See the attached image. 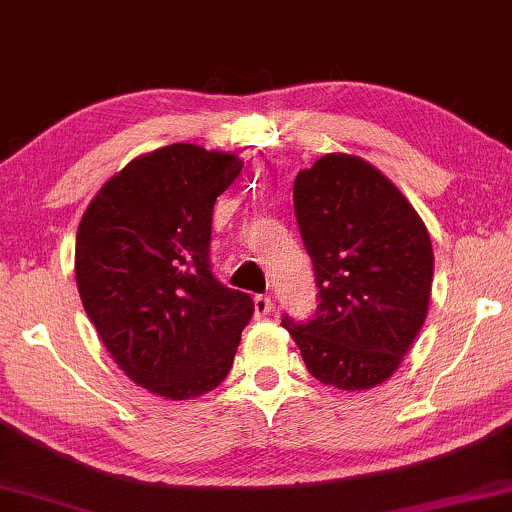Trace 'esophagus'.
Instances as JSON below:
<instances>
[{"instance_id":"34e87169","label":"esophagus","mask_w":512,"mask_h":512,"mask_svg":"<svg viewBox=\"0 0 512 512\" xmlns=\"http://www.w3.org/2000/svg\"><path fill=\"white\" fill-rule=\"evenodd\" d=\"M274 311V299L267 295H257L255 297V318H264Z\"/></svg>"}]
</instances>
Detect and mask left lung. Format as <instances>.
I'll return each instance as SVG.
<instances>
[{"label":"left lung","instance_id":"1","mask_svg":"<svg viewBox=\"0 0 512 512\" xmlns=\"http://www.w3.org/2000/svg\"><path fill=\"white\" fill-rule=\"evenodd\" d=\"M295 213L320 304L283 327L320 384L367 391L391 377L424 325L433 245L405 194L353 154L320 156L295 177Z\"/></svg>","mask_w":512,"mask_h":512}]
</instances>
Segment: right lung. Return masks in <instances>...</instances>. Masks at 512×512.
<instances>
[{
  "label": "right lung",
  "mask_w": 512,
  "mask_h": 512,
  "mask_svg": "<svg viewBox=\"0 0 512 512\" xmlns=\"http://www.w3.org/2000/svg\"><path fill=\"white\" fill-rule=\"evenodd\" d=\"M241 168L231 152L175 142L109 177L79 222L81 304L128 379L166 400L220 386L255 311L208 262L213 206Z\"/></svg>",
  "instance_id": "1"
}]
</instances>
